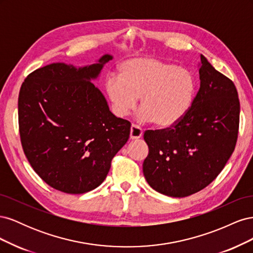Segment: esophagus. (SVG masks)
<instances>
[{
    "instance_id": "34e87169",
    "label": "esophagus",
    "mask_w": 253,
    "mask_h": 253,
    "mask_svg": "<svg viewBox=\"0 0 253 253\" xmlns=\"http://www.w3.org/2000/svg\"><path fill=\"white\" fill-rule=\"evenodd\" d=\"M143 131L142 128L137 126V125H132L131 126V132H129V136H131V139H138L142 136Z\"/></svg>"
}]
</instances>
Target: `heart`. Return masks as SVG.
Segmentation results:
<instances>
[{
  "mask_svg": "<svg viewBox=\"0 0 253 253\" xmlns=\"http://www.w3.org/2000/svg\"><path fill=\"white\" fill-rule=\"evenodd\" d=\"M196 89L192 72L151 57L122 63L119 78L112 77L105 83L106 94L118 116H126L140 97L143 118L162 127L171 126L185 117Z\"/></svg>",
  "mask_w": 253,
  "mask_h": 253,
  "instance_id": "1",
  "label": "heart"
}]
</instances>
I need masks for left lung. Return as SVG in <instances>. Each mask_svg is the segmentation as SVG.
Segmentation results:
<instances>
[{"label":"left lung","instance_id":"8db88e82","mask_svg":"<svg viewBox=\"0 0 253 253\" xmlns=\"http://www.w3.org/2000/svg\"><path fill=\"white\" fill-rule=\"evenodd\" d=\"M201 87L190 111L171 127L145 131L143 175L157 192L186 197L217 177L234 151L240 100L234 83L203 55Z\"/></svg>","mask_w":253,"mask_h":253}]
</instances>
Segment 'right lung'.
Here are the masks:
<instances>
[{
    "instance_id": "1",
    "label": "right lung",
    "mask_w": 253,
    "mask_h": 253,
    "mask_svg": "<svg viewBox=\"0 0 253 253\" xmlns=\"http://www.w3.org/2000/svg\"><path fill=\"white\" fill-rule=\"evenodd\" d=\"M112 59L104 55L82 67L52 63L29 74L21 86L23 151L35 172L61 192L82 194L100 186L129 137V121L115 116L90 82Z\"/></svg>"
}]
</instances>
